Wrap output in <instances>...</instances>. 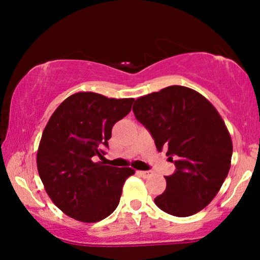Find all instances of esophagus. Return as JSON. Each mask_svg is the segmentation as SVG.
Instances as JSON below:
<instances>
[{
	"mask_svg": "<svg viewBox=\"0 0 260 260\" xmlns=\"http://www.w3.org/2000/svg\"><path fill=\"white\" fill-rule=\"evenodd\" d=\"M137 174H138L139 176H142V177L147 178L151 175V172L150 171H137Z\"/></svg>",
	"mask_w": 260,
	"mask_h": 260,
	"instance_id": "esophagus-1",
	"label": "esophagus"
}]
</instances>
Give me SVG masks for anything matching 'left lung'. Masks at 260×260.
Returning a JSON list of instances; mask_svg holds the SVG:
<instances>
[{"label": "left lung", "mask_w": 260, "mask_h": 260, "mask_svg": "<svg viewBox=\"0 0 260 260\" xmlns=\"http://www.w3.org/2000/svg\"><path fill=\"white\" fill-rule=\"evenodd\" d=\"M136 118L165 150L176 171L165 176L166 189L154 199L165 213L186 217L214 199L231 166L232 140L225 122L202 94L171 85L138 98Z\"/></svg>", "instance_id": "left-lung-1"}]
</instances>
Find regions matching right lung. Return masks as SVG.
<instances>
[{"label":"right lung","instance_id":"obj_1","mask_svg":"<svg viewBox=\"0 0 260 260\" xmlns=\"http://www.w3.org/2000/svg\"><path fill=\"white\" fill-rule=\"evenodd\" d=\"M134 99H109L80 91L59 105L45 127L38 149V172L53 204L82 222H98L117 208L131 168H113L92 157L109 148L113 124Z\"/></svg>","mask_w":260,"mask_h":260}]
</instances>
